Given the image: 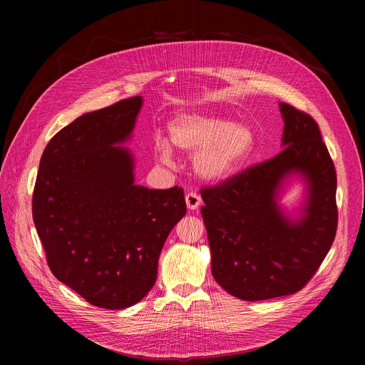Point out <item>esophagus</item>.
Here are the masks:
<instances>
[{"instance_id": "34e87169", "label": "esophagus", "mask_w": 365, "mask_h": 365, "mask_svg": "<svg viewBox=\"0 0 365 365\" xmlns=\"http://www.w3.org/2000/svg\"><path fill=\"white\" fill-rule=\"evenodd\" d=\"M186 205H187V207L189 210H192V211H195V210H197L199 207V205H200V202H202V197L196 193V192H189L187 195H186Z\"/></svg>"}]
</instances>
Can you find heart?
I'll return each mask as SVG.
<instances>
[{
  "label": "heart",
  "instance_id": "b5f03b06",
  "mask_svg": "<svg viewBox=\"0 0 365 365\" xmlns=\"http://www.w3.org/2000/svg\"><path fill=\"white\" fill-rule=\"evenodd\" d=\"M169 140L178 150L196 154L193 168L210 182L231 178L254 147V133L248 125L211 114H179L169 124ZM160 159L169 160L172 151L166 141L155 143Z\"/></svg>",
  "mask_w": 365,
  "mask_h": 365
}]
</instances>
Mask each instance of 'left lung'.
Segmentation results:
<instances>
[{
  "label": "left lung",
  "mask_w": 365,
  "mask_h": 365,
  "mask_svg": "<svg viewBox=\"0 0 365 365\" xmlns=\"http://www.w3.org/2000/svg\"><path fill=\"white\" fill-rule=\"evenodd\" d=\"M283 150L227 180L200 189V214L212 274L230 294L267 300L302 290L315 276L336 234V172L318 123L280 102ZM302 173L309 197L305 215L286 219L275 202L281 180Z\"/></svg>",
  "instance_id": "1"
}]
</instances>
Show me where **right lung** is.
I'll list each match as a JSON object with an SVG mask.
<instances>
[{
  "label": "right lung",
  "instance_id": "right-lung-1",
  "mask_svg": "<svg viewBox=\"0 0 365 365\" xmlns=\"http://www.w3.org/2000/svg\"><path fill=\"white\" fill-rule=\"evenodd\" d=\"M141 96L88 113L46 145L33 220L55 277L102 309H124L154 286L165 241L186 214L183 189L134 183L124 143Z\"/></svg>",
  "mask_w": 365,
  "mask_h": 365
}]
</instances>
